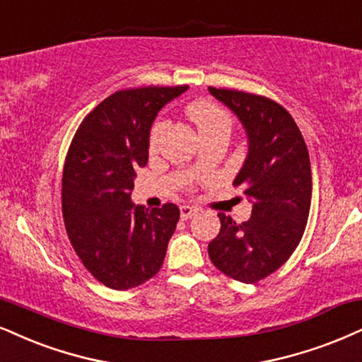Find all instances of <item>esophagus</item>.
Returning <instances> with one entry per match:
<instances>
[{"mask_svg": "<svg viewBox=\"0 0 362 362\" xmlns=\"http://www.w3.org/2000/svg\"><path fill=\"white\" fill-rule=\"evenodd\" d=\"M199 209L194 206H181V218L182 220H188V218H193Z\"/></svg>", "mask_w": 362, "mask_h": 362, "instance_id": "1", "label": "esophagus"}]
</instances>
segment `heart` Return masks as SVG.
<instances>
[{
  "label": "heart",
  "mask_w": 362,
  "mask_h": 362,
  "mask_svg": "<svg viewBox=\"0 0 362 362\" xmlns=\"http://www.w3.org/2000/svg\"><path fill=\"white\" fill-rule=\"evenodd\" d=\"M186 115L193 120L194 126L198 127L199 136L206 137V136H213V134H230L231 126H233V119L231 115L223 109L221 105L215 104V102L206 100V99H198L189 102L186 105ZM164 129H166V122L163 119L156 120L151 127L149 132V146L154 147L158 144L160 136H163Z\"/></svg>",
  "instance_id": "1"
}]
</instances>
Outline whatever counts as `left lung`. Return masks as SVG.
I'll use <instances>...</instances> for the list:
<instances>
[{"label":"left lung","mask_w":362,"mask_h":362,"mask_svg":"<svg viewBox=\"0 0 362 362\" xmlns=\"http://www.w3.org/2000/svg\"><path fill=\"white\" fill-rule=\"evenodd\" d=\"M209 92L247 131L248 156L233 186H243L253 206L243 223L218 215L221 228L208 253L225 275L255 284L280 269L304 235L312 198L309 151L296 120L275 100L235 88Z\"/></svg>","instance_id":"obj_1"}]
</instances>
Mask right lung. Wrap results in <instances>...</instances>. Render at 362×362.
<instances>
[{
	"label": "right lung",
	"mask_w": 362,
	"mask_h": 362,
	"mask_svg": "<svg viewBox=\"0 0 362 362\" xmlns=\"http://www.w3.org/2000/svg\"><path fill=\"white\" fill-rule=\"evenodd\" d=\"M188 86L117 90L82 120L62 177V213L70 243L93 279L127 290L158 274L180 208L146 209L131 202L134 177L147 164L156 115Z\"/></svg>",
	"instance_id": "add662e5"
}]
</instances>
